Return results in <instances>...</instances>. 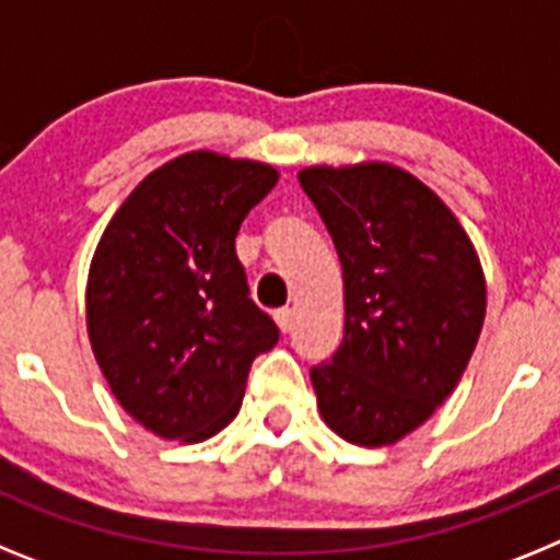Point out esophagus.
I'll use <instances>...</instances> for the list:
<instances>
[{"instance_id":"obj_1","label":"esophagus","mask_w":560,"mask_h":560,"mask_svg":"<svg viewBox=\"0 0 560 560\" xmlns=\"http://www.w3.org/2000/svg\"><path fill=\"white\" fill-rule=\"evenodd\" d=\"M275 323H277V328L283 330V334H289V330L294 328V311L291 308L275 311Z\"/></svg>"}]
</instances>
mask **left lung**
Returning a JSON list of instances; mask_svg holds the SVG:
<instances>
[{
	"label": "left lung",
	"mask_w": 560,
	"mask_h": 560,
	"mask_svg": "<svg viewBox=\"0 0 560 560\" xmlns=\"http://www.w3.org/2000/svg\"><path fill=\"white\" fill-rule=\"evenodd\" d=\"M345 283V339L311 368L323 420L355 446H393L454 393L485 323L471 237L438 192L389 162L296 173Z\"/></svg>",
	"instance_id": "1"
}]
</instances>
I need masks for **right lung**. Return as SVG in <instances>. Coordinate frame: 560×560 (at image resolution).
<instances>
[{"label":"right lung","mask_w":560,"mask_h":560,"mask_svg":"<svg viewBox=\"0 0 560 560\" xmlns=\"http://www.w3.org/2000/svg\"><path fill=\"white\" fill-rule=\"evenodd\" d=\"M280 173L190 151L148 173L101 235L86 330L114 398L148 432L201 443L241 409L280 330L249 300L235 235Z\"/></svg>","instance_id":"right-lung-1"}]
</instances>
